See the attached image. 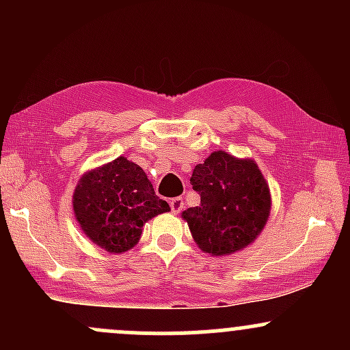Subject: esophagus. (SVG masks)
<instances>
[{"mask_svg":"<svg viewBox=\"0 0 350 350\" xmlns=\"http://www.w3.org/2000/svg\"><path fill=\"white\" fill-rule=\"evenodd\" d=\"M170 206H171V211L174 212V214H179L184 207V200H183V198H174V199H171Z\"/></svg>","mask_w":350,"mask_h":350,"instance_id":"obj_1","label":"esophagus"}]
</instances>
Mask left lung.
I'll use <instances>...</instances> for the list:
<instances>
[{
	"mask_svg": "<svg viewBox=\"0 0 350 350\" xmlns=\"http://www.w3.org/2000/svg\"><path fill=\"white\" fill-rule=\"evenodd\" d=\"M200 196L198 207L183 212L192 239L202 252L230 255L262 234L270 217V189L253 159L214 151L191 176Z\"/></svg>",
	"mask_w": 350,
	"mask_h": 350,
	"instance_id": "obj_1",
	"label": "left lung"
}]
</instances>
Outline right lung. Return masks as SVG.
Here are the masks:
<instances>
[{"instance_id": "add662e5", "label": "right lung", "mask_w": 350, "mask_h": 350, "mask_svg": "<svg viewBox=\"0 0 350 350\" xmlns=\"http://www.w3.org/2000/svg\"><path fill=\"white\" fill-rule=\"evenodd\" d=\"M167 211L170 204L156 196L146 172L123 156L85 172L74 191L80 228L110 253L133 248L144 224Z\"/></svg>"}]
</instances>
